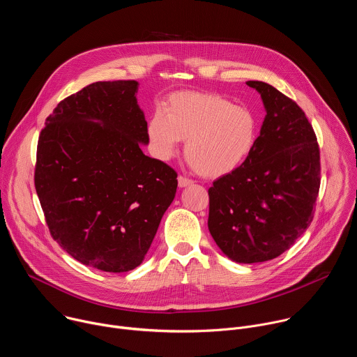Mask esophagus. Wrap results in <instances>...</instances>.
Listing matches in <instances>:
<instances>
[{
    "instance_id": "34e87169",
    "label": "esophagus",
    "mask_w": 357,
    "mask_h": 357,
    "mask_svg": "<svg viewBox=\"0 0 357 357\" xmlns=\"http://www.w3.org/2000/svg\"><path fill=\"white\" fill-rule=\"evenodd\" d=\"M192 183H193L192 179H189V178H186V176H182V175L178 176V185H179V188H186V186H189V185H192Z\"/></svg>"
}]
</instances>
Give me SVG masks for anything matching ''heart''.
Returning a JSON list of instances; mask_svg holds the SVG:
<instances>
[{"mask_svg":"<svg viewBox=\"0 0 357 357\" xmlns=\"http://www.w3.org/2000/svg\"><path fill=\"white\" fill-rule=\"evenodd\" d=\"M146 134L151 151L168 161L185 141V157L203 176L218 178L238 168L257 139V120L243 106L219 94L178 91L168 97L164 110L151 116Z\"/></svg>","mask_w":357,"mask_h":357,"instance_id":"1","label":"heart"}]
</instances>
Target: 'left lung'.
<instances>
[{"mask_svg": "<svg viewBox=\"0 0 357 357\" xmlns=\"http://www.w3.org/2000/svg\"><path fill=\"white\" fill-rule=\"evenodd\" d=\"M266 119L247 160L209 188V231L236 263L278 257L314 219L321 186L315 131L295 101L264 82L248 80Z\"/></svg>", "mask_w": 357, "mask_h": 357, "instance_id": "8db88e82", "label": "left lung"}]
</instances>
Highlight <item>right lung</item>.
<instances>
[{
  "label": "right lung",
  "instance_id": "obj_1",
  "mask_svg": "<svg viewBox=\"0 0 357 357\" xmlns=\"http://www.w3.org/2000/svg\"><path fill=\"white\" fill-rule=\"evenodd\" d=\"M138 82H96L66 97L38 139L35 189L50 236L79 263L138 267L172 203L178 174L144 155Z\"/></svg>",
  "mask_w": 357,
  "mask_h": 357
}]
</instances>
